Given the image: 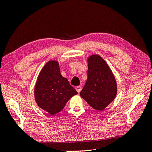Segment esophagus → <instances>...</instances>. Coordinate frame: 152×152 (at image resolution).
I'll use <instances>...</instances> for the list:
<instances>
[{"label":"esophagus","instance_id":"esophagus-1","mask_svg":"<svg viewBox=\"0 0 152 152\" xmlns=\"http://www.w3.org/2000/svg\"><path fill=\"white\" fill-rule=\"evenodd\" d=\"M75 89H76V91L78 92V93H80V92L81 91V90H82V87H80V86H77L76 87H75Z\"/></svg>","mask_w":152,"mask_h":152}]
</instances>
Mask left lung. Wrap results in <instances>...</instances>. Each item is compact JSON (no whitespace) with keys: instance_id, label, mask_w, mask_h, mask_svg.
Here are the masks:
<instances>
[{"instance_id":"obj_1","label":"left lung","mask_w":152,"mask_h":152,"mask_svg":"<svg viewBox=\"0 0 152 152\" xmlns=\"http://www.w3.org/2000/svg\"><path fill=\"white\" fill-rule=\"evenodd\" d=\"M87 61V79L80 95L91 107L102 111L115 98L116 81L112 70L102 57L92 55Z\"/></svg>"}]
</instances>
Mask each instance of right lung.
I'll return each mask as SVG.
<instances>
[{
    "instance_id": "obj_1",
    "label": "right lung",
    "mask_w": 152,
    "mask_h": 152,
    "mask_svg": "<svg viewBox=\"0 0 152 152\" xmlns=\"http://www.w3.org/2000/svg\"><path fill=\"white\" fill-rule=\"evenodd\" d=\"M77 94L66 78L61 76L56 61L45 64L35 87V101L40 108L54 115L61 112L68 101Z\"/></svg>"
}]
</instances>
